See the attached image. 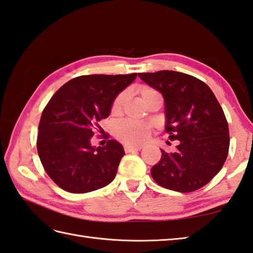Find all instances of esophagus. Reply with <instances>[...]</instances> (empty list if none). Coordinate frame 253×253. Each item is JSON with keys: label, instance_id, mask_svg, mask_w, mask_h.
<instances>
[{"label": "esophagus", "instance_id": "esophagus-1", "mask_svg": "<svg viewBox=\"0 0 253 253\" xmlns=\"http://www.w3.org/2000/svg\"><path fill=\"white\" fill-rule=\"evenodd\" d=\"M141 149V146H125V152H132V151H138Z\"/></svg>", "mask_w": 253, "mask_h": 253}]
</instances>
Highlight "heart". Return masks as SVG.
Segmentation results:
<instances>
[{
	"mask_svg": "<svg viewBox=\"0 0 253 253\" xmlns=\"http://www.w3.org/2000/svg\"><path fill=\"white\" fill-rule=\"evenodd\" d=\"M157 93L153 88L149 86H141L139 88V94L141 97V101L146 100L148 96L152 95V94ZM126 98V93H122L116 97L114 101L112 110L113 112L121 111L124 102ZM115 136L121 141L128 143V145H139V143L145 142L148 137L150 135V128L146 124L140 123H133V122H123L115 127Z\"/></svg>",
	"mask_w": 253,
	"mask_h": 253,
	"instance_id": "obj_1",
	"label": "heart"
}]
</instances>
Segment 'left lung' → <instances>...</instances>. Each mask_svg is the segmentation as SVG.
Returning a JSON list of instances; mask_svg holds the SVG:
<instances>
[{
	"label": "left lung",
	"mask_w": 253,
	"mask_h": 253,
	"mask_svg": "<svg viewBox=\"0 0 253 253\" xmlns=\"http://www.w3.org/2000/svg\"><path fill=\"white\" fill-rule=\"evenodd\" d=\"M165 100L166 130L179 140L174 152L161 149V159L151 168L158 184L189 193L206 185L224 166L229 149L225 114L206 83L182 72L161 70L138 73Z\"/></svg>",
	"instance_id": "8db88e82"
}]
</instances>
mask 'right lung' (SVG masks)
Wrapping results in <instances>:
<instances>
[{"label": "right lung", "mask_w": 253, "mask_h": 253, "mask_svg": "<svg viewBox=\"0 0 253 253\" xmlns=\"http://www.w3.org/2000/svg\"><path fill=\"white\" fill-rule=\"evenodd\" d=\"M137 73L92 74L72 79L59 88L42 114L37 150L43 169L64 191L82 194L106 186L125 155L122 143L92 146L94 127L110 116L118 94Z\"/></svg>", "instance_id": "1"}]
</instances>
